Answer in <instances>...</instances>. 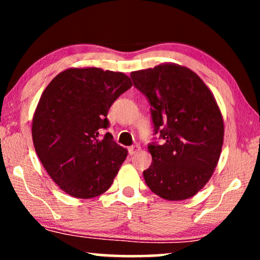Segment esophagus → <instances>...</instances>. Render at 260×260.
Returning <instances> with one entry per match:
<instances>
[{"instance_id": "esophagus-1", "label": "esophagus", "mask_w": 260, "mask_h": 260, "mask_svg": "<svg viewBox=\"0 0 260 260\" xmlns=\"http://www.w3.org/2000/svg\"><path fill=\"white\" fill-rule=\"evenodd\" d=\"M141 150V147H140V145H131V147L129 148V154L130 155H135V154H136V152H138V151H140Z\"/></svg>"}]
</instances>
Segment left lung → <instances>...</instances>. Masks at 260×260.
Listing matches in <instances>:
<instances>
[{
    "mask_svg": "<svg viewBox=\"0 0 260 260\" xmlns=\"http://www.w3.org/2000/svg\"><path fill=\"white\" fill-rule=\"evenodd\" d=\"M130 77L147 95L155 134L165 140L148 145L152 162L143 172L145 183L169 201L194 197L221 154L223 119L214 95L197 73L177 63H159Z\"/></svg>",
    "mask_w": 260,
    "mask_h": 260,
    "instance_id": "1",
    "label": "left lung"
}]
</instances>
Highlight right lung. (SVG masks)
I'll return each instance as SVG.
<instances>
[{
  "mask_svg": "<svg viewBox=\"0 0 260 260\" xmlns=\"http://www.w3.org/2000/svg\"><path fill=\"white\" fill-rule=\"evenodd\" d=\"M133 86L122 72L67 69L47 85L38 103L31 137L40 161L61 190L91 199L111 187L127 150L102 129L113 102Z\"/></svg>",
  "mask_w": 260,
  "mask_h": 260,
  "instance_id": "right-lung-1",
  "label": "right lung"
}]
</instances>
